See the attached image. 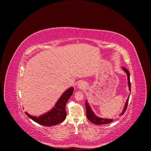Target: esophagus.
<instances>
[{
  "label": "esophagus",
  "instance_id": "1",
  "mask_svg": "<svg viewBox=\"0 0 151 151\" xmlns=\"http://www.w3.org/2000/svg\"><path fill=\"white\" fill-rule=\"evenodd\" d=\"M78 87L80 88H81V89H83V88H85V85L83 83H80L78 84Z\"/></svg>",
  "mask_w": 151,
  "mask_h": 151
}]
</instances>
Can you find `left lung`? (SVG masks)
I'll return each instance as SVG.
<instances>
[{"instance_id":"8db88e82","label":"left lung","mask_w":151,"mask_h":151,"mask_svg":"<svg viewBox=\"0 0 151 151\" xmlns=\"http://www.w3.org/2000/svg\"><path fill=\"white\" fill-rule=\"evenodd\" d=\"M122 69L126 73L127 75V80H128V86L129 88V91H131V84H130V73L128 71L127 69H126L125 67H122ZM129 97L130 95L128 97V99H127V101L125 102V104L124 106V108L122 110V112L120 114V116H122L124 114L125 111L127 109V107L128 105V103H129ZM85 105H86V116L87 118L88 119V120H89L91 122L97 124V125H102V124H109L110 122H111L113 121V119H105V118H101L99 117H97L96 114H94V113L92 111V110L90 106V105L88 104V101H86L85 102Z\"/></svg>"}]
</instances>
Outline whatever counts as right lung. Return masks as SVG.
<instances>
[{
    "mask_svg": "<svg viewBox=\"0 0 151 151\" xmlns=\"http://www.w3.org/2000/svg\"><path fill=\"white\" fill-rule=\"evenodd\" d=\"M74 91L73 87H71L62 93L54 106L45 114L38 117L31 116L27 112L26 114L34 122L47 127L55 125L65 120L67 116L65 105L67 101L72 95Z\"/></svg>",
    "mask_w": 151,
    "mask_h": 151,
    "instance_id": "add662e5",
    "label": "right lung"
}]
</instances>
